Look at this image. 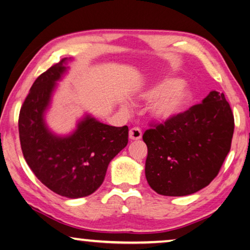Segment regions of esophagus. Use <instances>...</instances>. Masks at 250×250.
<instances>
[{"instance_id":"1","label":"esophagus","mask_w":250,"mask_h":250,"mask_svg":"<svg viewBox=\"0 0 250 250\" xmlns=\"http://www.w3.org/2000/svg\"><path fill=\"white\" fill-rule=\"evenodd\" d=\"M142 138V131L138 126H134V128L130 129L129 131V139L130 140H140Z\"/></svg>"}]
</instances>
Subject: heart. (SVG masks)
I'll return each instance as SVG.
<instances>
[{
    "label": "heart",
    "mask_w": 250,
    "mask_h": 250,
    "mask_svg": "<svg viewBox=\"0 0 250 250\" xmlns=\"http://www.w3.org/2000/svg\"><path fill=\"white\" fill-rule=\"evenodd\" d=\"M141 98L146 103L154 101L151 107L152 116L158 120L167 121L188 109L193 101V94L183 80L165 78L141 94Z\"/></svg>",
    "instance_id": "1"
}]
</instances>
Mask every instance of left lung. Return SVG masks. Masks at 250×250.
Here are the masks:
<instances>
[{
    "mask_svg": "<svg viewBox=\"0 0 250 250\" xmlns=\"http://www.w3.org/2000/svg\"><path fill=\"white\" fill-rule=\"evenodd\" d=\"M234 116L223 93L212 90L201 104L143 134L145 176L158 194L188 196L219 174L230 149Z\"/></svg>",
    "mask_w": 250,
    "mask_h": 250,
    "instance_id": "8db88e82",
    "label": "left lung"
}]
</instances>
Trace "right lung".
I'll return each instance as SVG.
<instances>
[{
	"label": "right lung",
	"instance_id": "right-lung-1",
	"mask_svg": "<svg viewBox=\"0 0 250 250\" xmlns=\"http://www.w3.org/2000/svg\"><path fill=\"white\" fill-rule=\"evenodd\" d=\"M67 61L62 59L34 82L21 108L18 130L22 155L36 177L53 192L76 199L101 187L110 161L128 144L129 129L86 115L69 135L49 130L44 113Z\"/></svg>",
	"mask_w": 250,
	"mask_h": 250
}]
</instances>
